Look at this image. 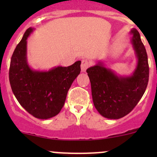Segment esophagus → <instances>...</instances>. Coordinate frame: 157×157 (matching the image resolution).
I'll return each instance as SVG.
<instances>
[{"mask_svg":"<svg viewBox=\"0 0 157 157\" xmlns=\"http://www.w3.org/2000/svg\"><path fill=\"white\" fill-rule=\"evenodd\" d=\"M90 66V63L86 59L82 60L81 61V71L82 72H86V69L88 68Z\"/></svg>","mask_w":157,"mask_h":157,"instance_id":"esophagus-1","label":"esophagus"}]
</instances>
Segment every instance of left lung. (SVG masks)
Segmentation results:
<instances>
[{
	"label": "left lung",
	"instance_id": "8db88e82",
	"mask_svg": "<svg viewBox=\"0 0 157 157\" xmlns=\"http://www.w3.org/2000/svg\"><path fill=\"white\" fill-rule=\"evenodd\" d=\"M130 33L137 59L136 68L131 76L118 75L105 67L102 61L86 70L95 108L109 119H118L131 112L143 96L148 83L146 49L137 29L133 28Z\"/></svg>",
	"mask_w": 157,
	"mask_h": 157
}]
</instances>
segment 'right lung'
<instances>
[{
    "mask_svg": "<svg viewBox=\"0 0 157 157\" xmlns=\"http://www.w3.org/2000/svg\"><path fill=\"white\" fill-rule=\"evenodd\" d=\"M34 30L30 27L17 45L11 57L9 80L19 103L39 119L58 115L64 106L71 84L80 73L81 61L68 67L35 71L27 61V39Z\"/></svg>",
    "mask_w": 157,
    "mask_h": 157,
    "instance_id": "obj_1",
    "label": "right lung"
}]
</instances>
